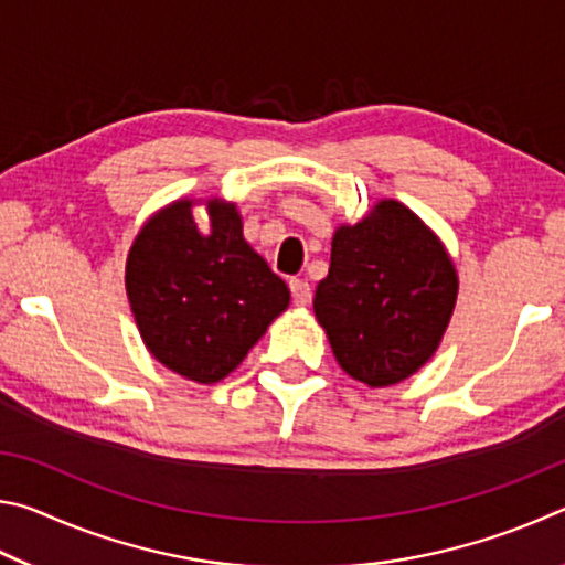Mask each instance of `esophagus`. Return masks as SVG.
<instances>
[{
	"label": "esophagus",
	"mask_w": 565,
	"mask_h": 565,
	"mask_svg": "<svg viewBox=\"0 0 565 565\" xmlns=\"http://www.w3.org/2000/svg\"><path fill=\"white\" fill-rule=\"evenodd\" d=\"M289 289H291V299L296 306H306L311 301V286L309 281L303 279H291L289 281Z\"/></svg>",
	"instance_id": "34e87169"
}]
</instances>
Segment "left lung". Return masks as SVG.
<instances>
[{
  "label": "left lung",
  "mask_w": 565,
  "mask_h": 565,
  "mask_svg": "<svg viewBox=\"0 0 565 565\" xmlns=\"http://www.w3.org/2000/svg\"><path fill=\"white\" fill-rule=\"evenodd\" d=\"M456 294V269L441 242L388 199L363 222L337 228L313 311L351 379L391 386L434 356Z\"/></svg>",
  "instance_id": "left-lung-1"
}]
</instances>
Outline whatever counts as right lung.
Segmentation results:
<instances>
[{
	"mask_svg": "<svg viewBox=\"0 0 565 565\" xmlns=\"http://www.w3.org/2000/svg\"><path fill=\"white\" fill-rule=\"evenodd\" d=\"M202 234L191 202L151 216L127 259V296L151 356L196 384H216L244 361L289 306V289L244 242L234 204L209 202Z\"/></svg>",
	"mask_w": 565,
	"mask_h": 565,
	"instance_id": "1",
	"label": "right lung"
}]
</instances>
